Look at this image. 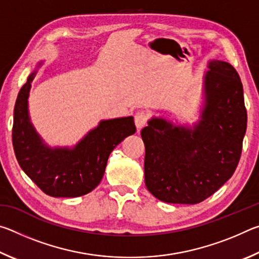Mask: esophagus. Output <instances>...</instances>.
Here are the masks:
<instances>
[{
    "mask_svg": "<svg viewBox=\"0 0 259 259\" xmlns=\"http://www.w3.org/2000/svg\"><path fill=\"white\" fill-rule=\"evenodd\" d=\"M148 115L145 112H137L135 114V123L138 129H142L147 123Z\"/></svg>",
    "mask_w": 259,
    "mask_h": 259,
    "instance_id": "1",
    "label": "esophagus"
}]
</instances>
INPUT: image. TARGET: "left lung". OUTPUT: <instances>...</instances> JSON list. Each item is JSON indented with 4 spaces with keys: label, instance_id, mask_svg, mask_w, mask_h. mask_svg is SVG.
<instances>
[{
    "label": "left lung",
    "instance_id": "left-lung-1",
    "mask_svg": "<svg viewBox=\"0 0 259 259\" xmlns=\"http://www.w3.org/2000/svg\"><path fill=\"white\" fill-rule=\"evenodd\" d=\"M205 106L194 129L153 119L142 130L145 184L166 203L195 204L208 199L234 174L247 130L240 76L231 64L209 63Z\"/></svg>",
    "mask_w": 259,
    "mask_h": 259
}]
</instances>
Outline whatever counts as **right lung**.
Returning <instances> with one entry per match:
<instances>
[{
    "label": "right lung",
    "instance_id": "obj_1",
    "mask_svg": "<svg viewBox=\"0 0 259 259\" xmlns=\"http://www.w3.org/2000/svg\"><path fill=\"white\" fill-rule=\"evenodd\" d=\"M35 72L21 88L16 100L12 144L21 169L46 194L54 198H75L98 186L108 156L125 137L136 133L134 117L100 122L73 150H51L30 124L27 98Z\"/></svg>",
    "mask_w": 259,
    "mask_h": 259
}]
</instances>
